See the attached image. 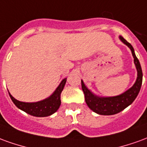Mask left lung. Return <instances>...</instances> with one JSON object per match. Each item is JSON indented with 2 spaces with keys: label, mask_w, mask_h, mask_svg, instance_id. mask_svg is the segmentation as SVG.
<instances>
[{
  "label": "left lung",
  "mask_w": 147,
  "mask_h": 147,
  "mask_svg": "<svg viewBox=\"0 0 147 147\" xmlns=\"http://www.w3.org/2000/svg\"><path fill=\"white\" fill-rule=\"evenodd\" d=\"M121 42L128 46L131 49L134 57V63L137 69V79L135 84L130 89L120 95L114 97H99L94 94L88 88L85 86L83 80H81L82 89L85 96V101L86 105L94 113L100 115H114L120 113L128 105L132 103L136 97L138 96L142 86V71L141 65L138 58L136 57L132 45L127 42L122 36H120Z\"/></svg>",
  "instance_id": "1"
}]
</instances>
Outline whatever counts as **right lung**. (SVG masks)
<instances>
[{
    "label": "right lung",
    "mask_w": 147,
    "mask_h": 147,
    "mask_svg": "<svg viewBox=\"0 0 147 147\" xmlns=\"http://www.w3.org/2000/svg\"><path fill=\"white\" fill-rule=\"evenodd\" d=\"M67 79H64L61 81L57 88L55 90L53 94L47 98L37 102H23L14 98L11 94L8 92L11 101L16 106L25 113L31 116L38 117H44L50 116L57 112L61 105V94L64 89Z\"/></svg>",
    "instance_id": "1"
}]
</instances>
